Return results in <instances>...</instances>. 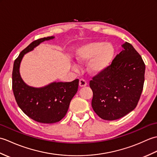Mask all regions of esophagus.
Wrapping results in <instances>:
<instances>
[{"instance_id":"obj_1","label":"esophagus","mask_w":157,"mask_h":157,"mask_svg":"<svg viewBox=\"0 0 157 157\" xmlns=\"http://www.w3.org/2000/svg\"><path fill=\"white\" fill-rule=\"evenodd\" d=\"M79 85L80 87H84V86L87 85V82H86L84 79H80L79 82Z\"/></svg>"}]
</instances>
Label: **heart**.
Segmentation results:
<instances>
[{
	"instance_id": "1",
	"label": "heart",
	"mask_w": 157,
	"mask_h": 157,
	"mask_svg": "<svg viewBox=\"0 0 157 157\" xmlns=\"http://www.w3.org/2000/svg\"><path fill=\"white\" fill-rule=\"evenodd\" d=\"M115 48L109 42H93L82 45L75 52V57L79 63L88 61V71L97 75L105 71L114 58Z\"/></svg>"
}]
</instances>
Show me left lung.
Here are the masks:
<instances>
[{
    "label": "left lung",
    "mask_w": 157,
    "mask_h": 157,
    "mask_svg": "<svg viewBox=\"0 0 157 157\" xmlns=\"http://www.w3.org/2000/svg\"><path fill=\"white\" fill-rule=\"evenodd\" d=\"M109 67L90 82L92 106L100 117L113 121L124 117L138 105L144 82L145 64L133 46L125 42Z\"/></svg>",
    "instance_id": "8db88e82"
}]
</instances>
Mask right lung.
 Masks as SVG:
<instances>
[{
	"instance_id": "right-lung-1",
	"label": "right lung",
	"mask_w": 157,
	"mask_h": 157,
	"mask_svg": "<svg viewBox=\"0 0 157 157\" xmlns=\"http://www.w3.org/2000/svg\"><path fill=\"white\" fill-rule=\"evenodd\" d=\"M54 38L55 36H49L32 42L21 52L13 64L12 82L16 102L26 115L42 123H56L64 117L79 86V79H76L71 82H54L35 88L26 84L20 75V64L24 55L40 43Z\"/></svg>"
}]
</instances>
